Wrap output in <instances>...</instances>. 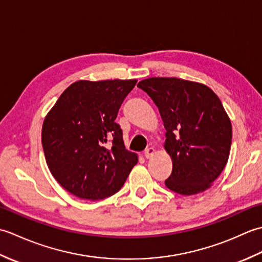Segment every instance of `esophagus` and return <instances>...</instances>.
I'll return each mask as SVG.
<instances>
[{"label": "esophagus", "instance_id": "esophagus-1", "mask_svg": "<svg viewBox=\"0 0 262 262\" xmlns=\"http://www.w3.org/2000/svg\"><path fill=\"white\" fill-rule=\"evenodd\" d=\"M155 153V149L153 147H148L145 149V152H144V155H145L146 159H151Z\"/></svg>", "mask_w": 262, "mask_h": 262}]
</instances>
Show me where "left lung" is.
<instances>
[{"instance_id": "1", "label": "left lung", "mask_w": 262, "mask_h": 262, "mask_svg": "<svg viewBox=\"0 0 262 262\" xmlns=\"http://www.w3.org/2000/svg\"><path fill=\"white\" fill-rule=\"evenodd\" d=\"M137 86L157 104L166 129L172 173L165 186L183 196L207 190L231 151L232 125L220 98L203 83L178 77H149Z\"/></svg>"}]
</instances>
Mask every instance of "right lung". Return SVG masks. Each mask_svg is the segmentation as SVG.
I'll use <instances>...</instances> for the list:
<instances>
[{
    "instance_id": "add662e5",
    "label": "right lung",
    "mask_w": 262,
    "mask_h": 262,
    "mask_svg": "<svg viewBox=\"0 0 262 262\" xmlns=\"http://www.w3.org/2000/svg\"><path fill=\"white\" fill-rule=\"evenodd\" d=\"M136 82L76 81L45 117L41 144L49 171L74 196L91 202L113 196L137 163V154L125 148L115 121Z\"/></svg>"
}]
</instances>
